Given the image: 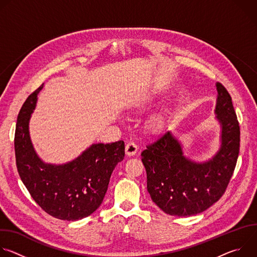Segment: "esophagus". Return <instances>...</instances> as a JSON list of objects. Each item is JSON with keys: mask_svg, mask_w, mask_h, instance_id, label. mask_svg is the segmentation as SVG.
<instances>
[{"mask_svg": "<svg viewBox=\"0 0 257 257\" xmlns=\"http://www.w3.org/2000/svg\"><path fill=\"white\" fill-rule=\"evenodd\" d=\"M125 152L126 155L128 157H133L135 156V154L138 152V146L137 144H135L134 142H129L126 144V148H125Z\"/></svg>", "mask_w": 257, "mask_h": 257, "instance_id": "1", "label": "esophagus"}]
</instances>
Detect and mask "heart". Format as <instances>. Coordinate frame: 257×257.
Here are the masks:
<instances>
[{"mask_svg": "<svg viewBox=\"0 0 257 257\" xmlns=\"http://www.w3.org/2000/svg\"><path fill=\"white\" fill-rule=\"evenodd\" d=\"M162 124H163V120L160 116H156L153 118V120H152L153 128H159L162 126Z\"/></svg>", "mask_w": 257, "mask_h": 257, "instance_id": "1", "label": "heart"}]
</instances>
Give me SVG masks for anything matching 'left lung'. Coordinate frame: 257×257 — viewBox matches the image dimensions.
<instances>
[{"mask_svg": "<svg viewBox=\"0 0 257 257\" xmlns=\"http://www.w3.org/2000/svg\"><path fill=\"white\" fill-rule=\"evenodd\" d=\"M216 119L222 126L221 148L205 163L183 154L181 143L170 131L146 145L141 161L148 176V191L166 213L189 216L200 213L225 193L240 150V126L226 87L216 83Z\"/></svg>", "mask_w": 257, "mask_h": 257, "instance_id": "obj_1", "label": "left lung"}]
</instances>
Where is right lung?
I'll return each mask as SVG.
<instances>
[{"instance_id": "add662e5", "label": "right lung", "mask_w": 257, "mask_h": 257, "mask_svg": "<svg viewBox=\"0 0 257 257\" xmlns=\"http://www.w3.org/2000/svg\"><path fill=\"white\" fill-rule=\"evenodd\" d=\"M43 86L26 98L18 114L14 139L17 170L31 197L47 213L63 221H77L101 204L109 178L125 157V143H96L70 163H44L33 149L28 130Z\"/></svg>"}]
</instances>
